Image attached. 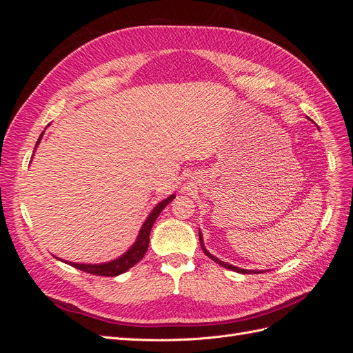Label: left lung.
<instances>
[{"label":"left lung","mask_w":353,"mask_h":353,"mask_svg":"<svg viewBox=\"0 0 353 353\" xmlns=\"http://www.w3.org/2000/svg\"><path fill=\"white\" fill-rule=\"evenodd\" d=\"M199 239H200V245H201V249H203V252L206 253V256L208 258H210L212 261H215L216 263H219L221 266H223V268H227V270H231V271H236V272H240V274H259V271H249V270H241V268H239V266H232V265H230V263H227V262H222V261H219V259H216L215 256H212L208 250H206V248H205V244H203V237H201V232L199 231Z\"/></svg>","instance_id":"obj_1"}]
</instances>
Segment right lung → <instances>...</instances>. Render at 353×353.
I'll list each match as a JSON object with an SVG mask.
<instances>
[{
	"instance_id": "obj_1",
	"label": "right lung",
	"mask_w": 353,
	"mask_h": 353,
	"mask_svg": "<svg viewBox=\"0 0 353 353\" xmlns=\"http://www.w3.org/2000/svg\"><path fill=\"white\" fill-rule=\"evenodd\" d=\"M42 135H44V132L39 135V140L37 141V144L41 141ZM174 199H175V196L172 194L170 197H168L166 200L159 203V205L153 209L150 215H148V218L145 219L144 225H143L140 234H138V239L134 243L132 248L128 250L125 254H122L119 259H114L112 262L101 263V265H83V263H73V262H69V265H72L73 268L81 270L83 272L94 274V275H101V276H116V275L126 272L128 270L132 268L135 263H138L144 258V254L148 249V243H150V231H152L153 223L157 219V216L160 215V212H162Z\"/></svg>"
}]
</instances>
